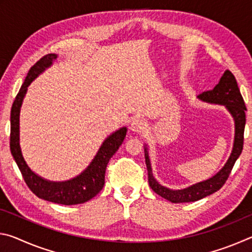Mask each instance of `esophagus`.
<instances>
[{
	"label": "esophagus",
	"mask_w": 252,
	"mask_h": 252,
	"mask_svg": "<svg viewBox=\"0 0 252 252\" xmlns=\"http://www.w3.org/2000/svg\"><path fill=\"white\" fill-rule=\"evenodd\" d=\"M146 127H147L146 122L141 120V119H134L130 126L131 131L135 132V133H141V132L146 130Z\"/></svg>",
	"instance_id": "1"
}]
</instances>
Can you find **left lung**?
Masks as SVG:
<instances>
[{"instance_id": "8db88e82", "label": "left lung", "mask_w": 252, "mask_h": 252, "mask_svg": "<svg viewBox=\"0 0 252 252\" xmlns=\"http://www.w3.org/2000/svg\"><path fill=\"white\" fill-rule=\"evenodd\" d=\"M198 99L207 103L224 105L225 109L229 111L234 121V140L232 151L230 153L229 159L225 162L223 168L217 172L215 176L207 179V180L195 183L185 189L172 190L169 188L160 185L157 179L153 176L151 161L149 157V151L147 144L144 146V158H146V164L148 169L149 185L151 189L157 194L161 195L162 198L167 199L172 203L182 202H193L208 197L218 191L222 187L229 177L230 172L236 163L239 156L241 155L242 148H244V133L246 126V104L242 99V95L239 90L238 84L234 75L229 70L224 71L221 76L219 83L210 91H206L198 95Z\"/></svg>"}]
</instances>
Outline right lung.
I'll list each match as a JSON object with an SVG mask.
<instances>
[{
	"label": "right lung",
	"mask_w": 252,
	"mask_h": 252,
	"mask_svg": "<svg viewBox=\"0 0 252 252\" xmlns=\"http://www.w3.org/2000/svg\"><path fill=\"white\" fill-rule=\"evenodd\" d=\"M58 54L50 53L40 59L31 69L25 78L11 109V135L10 148L11 153L18 164L21 173L24 178L30 190L43 200L50 202L71 206V204L84 203L91 200L100 192L104 186V174L106 165L112 156L118 151L126 134V127L123 126L111 133L101 144L99 151L93 158L88 168L79 176L66 181H50L32 171L25 162L20 146V112L24 96L28 92L29 85L41 73L53 64Z\"/></svg>",
	"instance_id": "add662e5"
}]
</instances>
